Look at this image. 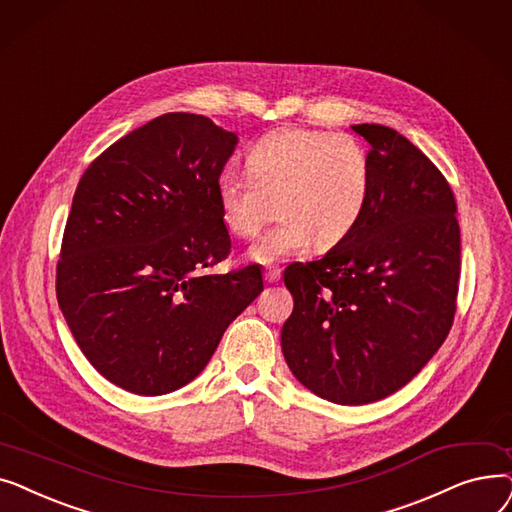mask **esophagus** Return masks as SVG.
Here are the masks:
<instances>
[{"mask_svg":"<svg viewBox=\"0 0 512 512\" xmlns=\"http://www.w3.org/2000/svg\"><path fill=\"white\" fill-rule=\"evenodd\" d=\"M281 279V269H277V266H271V269L264 271V281L266 283H277Z\"/></svg>","mask_w":512,"mask_h":512,"instance_id":"34e87169","label":"esophagus"}]
</instances>
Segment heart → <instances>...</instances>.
Returning a JSON list of instances; mask_svg holds the SVG:
<instances>
[{
	"mask_svg": "<svg viewBox=\"0 0 512 512\" xmlns=\"http://www.w3.org/2000/svg\"><path fill=\"white\" fill-rule=\"evenodd\" d=\"M373 191V164L362 141L321 129H281L246 154V175H223L216 204L225 229L254 237L273 210L279 223L248 252L260 264L302 254L316 241L327 250L362 221Z\"/></svg>",
	"mask_w": 512,
	"mask_h": 512,
	"instance_id": "1",
	"label": "heart"
}]
</instances>
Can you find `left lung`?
Returning <instances> with one entry per match:
<instances>
[{"instance_id": "8db88e82", "label": "left lung", "mask_w": 512, "mask_h": 512, "mask_svg": "<svg viewBox=\"0 0 512 512\" xmlns=\"http://www.w3.org/2000/svg\"><path fill=\"white\" fill-rule=\"evenodd\" d=\"M371 143L369 208L321 260L289 264L287 367L310 392L360 406L398 392L450 333L460 279L456 200L404 135L354 125Z\"/></svg>"}]
</instances>
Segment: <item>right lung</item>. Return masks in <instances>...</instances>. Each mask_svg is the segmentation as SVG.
I'll return each instance as SVG.
<instances>
[{
	"instance_id": "right-lung-1",
	"label": "right lung",
	"mask_w": 512,
	"mask_h": 512,
	"mask_svg": "<svg viewBox=\"0 0 512 512\" xmlns=\"http://www.w3.org/2000/svg\"><path fill=\"white\" fill-rule=\"evenodd\" d=\"M235 145L202 114L168 112L112 143L77 185L58 304L93 369L131 394L196 379L264 289L258 264L202 273L231 252L216 185Z\"/></svg>"
}]
</instances>
